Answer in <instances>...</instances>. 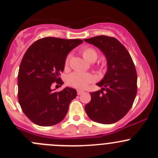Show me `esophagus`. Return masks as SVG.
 <instances>
[{
  "instance_id": "1",
  "label": "esophagus",
  "mask_w": 158,
  "mask_h": 158,
  "mask_svg": "<svg viewBox=\"0 0 158 158\" xmlns=\"http://www.w3.org/2000/svg\"><path fill=\"white\" fill-rule=\"evenodd\" d=\"M84 91H82V90H77V94L79 95H82V94H83L84 93Z\"/></svg>"
}]
</instances>
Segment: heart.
<instances>
[{
	"mask_svg": "<svg viewBox=\"0 0 158 158\" xmlns=\"http://www.w3.org/2000/svg\"><path fill=\"white\" fill-rule=\"evenodd\" d=\"M82 54L84 58L88 61L91 62L92 60H95L98 56L96 50L92 47H86L82 49ZM71 55L66 56V64L67 65L69 61V59ZM94 80V77L92 74L87 73H82V72L76 71L72 73L67 76V83L72 87H74L76 89H83L86 86L89 82H92Z\"/></svg>",
	"mask_w": 158,
	"mask_h": 158,
	"instance_id": "heart-1",
	"label": "heart"
}]
</instances>
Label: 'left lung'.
Listing matches in <instances>:
<instances>
[{"mask_svg":"<svg viewBox=\"0 0 158 158\" xmlns=\"http://www.w3.org/2000/svg\"><path fill=\"white\" fill-rule=\"evenodd\" d=\"M84 40L105 54L108 66L102 80L96 84L102 89L91 92L85 112L98 123H115L128 112L136 96L135 64L127 49L115 38L102 35Z\"/></svg>","mask_w":158,"mask_h":158,"instance_id":"1","label":"left lung"}]
</instances>
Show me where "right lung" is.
<instances>
[{"instance_id":"add662e5","label":"right lung","mask_w":158,"mask_h":158,"mask_svg":"<svg viewBox=\"0 0 158 158\" xmlns=\"http://www.w3.org/2000/svg\"><path fill=\"white\" fill-rule=\"evenodd\" d=\"M83 41L44 37L27 49L18 72V101L22 111L40 126H52L66 117L76 89H52L53 82L63 83L60 77L68 53ZM61 86V85H60Z\"/></svg>"}]
</instances>
